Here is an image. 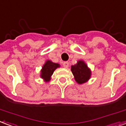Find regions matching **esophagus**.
<instances>
[{
  "label": "esophagus",
  "mask_w": 126,
  "mask_h": 126,
  "mask_svg": "<svg viewBox=\"0 0 126 126\" xmlns=\"http://www.w3.org/2000/svg\"><path fill=\"white\" fill-rule=\"evenodd\" d=\"M63 66H64V68H67L69 66V62H63Z\"/></svg>",
  "instance_id": "1"
}]
</instances>
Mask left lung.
<instances>
[{
  "instance_id": "8db88e82",
  "label": "left lung",
  "mask_w": 126,
  "mask_h": 126,
  "mask_svg": "<svg viewBox=\"0 0 126 126\" xmlns=\"http://www.w3.org/2000/svg\"><path fill=\"white\" fill-rule=\"evenodd\" d=\"M71 71L73 74L74 80L78 84H84L91 78V70L82 60H78L76 64L71 66Z\"/></svg>"
}]
</instances>
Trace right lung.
<instances>
[{
	"instance_id": "obj_1",
	"label": "right lung",
	"mask_w": 126,
	"mask_h": 126,
	"mask_svg": "<svg viewBox=\"0 0 126 126\" xmlns=\"http://www.w3.org/2000/svg\"><path fill=\"white\" fill-rule=\"evenodd\" d=\"M60 65L59 64L54 63L50 60H47L42 67L40 76L44 80L45 82H50L54 72L55 71L56 69L60 68Z\"/></svg>"
}]
</instances>
